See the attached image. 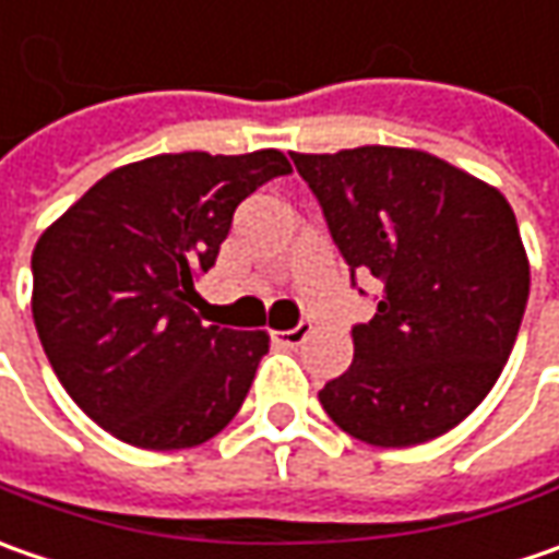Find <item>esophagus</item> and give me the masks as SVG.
I'll use <instances>...</instances> for the list:
<instances>
[{
  "label": "esophagus",
  "mask_w": 559,
  "mask_h": 559,
  "mask_svg": "<svg viewBox=\"0 0 559 559\" xmlns=\"http://www.w3.org/2000/svg\"><path fill=\"white\" fill-rule=\"evenodd\" d=\"M311 330H313L311 323H305V320H301L295 330H280V333H273V342H276V345H283V348H298V345L311 335Z\"/></svg>",
  "instance_id": "1"
}]
</instances>
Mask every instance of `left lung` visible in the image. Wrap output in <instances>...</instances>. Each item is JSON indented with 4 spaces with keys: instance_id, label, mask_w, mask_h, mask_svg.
Instances as JSON below:
<instances>
[{
    "instance_id": "1",
    "label": "left lung",
    "mask_w": 559,
    "mask_h": 559,
    "mask_svg": "<svg viewBox=\"0 0 559 559\" xmlns=\"http://www.w3.org/2000/svg\"><path fill=\"white\" fill-rule=\"evenodd\" d=\"M342 258L382 301L320 404L376 448L439 439L491 392L523 323L528 258L501 189L423 148L292 152Z\"/></svg>"
}]
</instances>
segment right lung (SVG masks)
Masks as SVG:
<instances>
[{
    "label": "right lung",
    "instance_id": "right-lung-1",
    "mask_svg": "<svg viewBox=\"0 0 559 559\" xmlns=\"http://www.w3.org/2000/svg\"><path fill=\"white\" fill-rule=\"evenodd\" d=\"M280 148L115 167L33 248V323L58 382L115 439L180 451L239 414L267 330L204 326L192 301L236 204L289 174Z\"/></svg>",
    "mask_w": 559,
    "mask_h": 559
}]
</instances>
